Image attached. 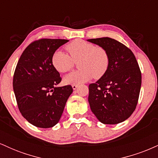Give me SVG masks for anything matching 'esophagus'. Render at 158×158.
I'll list each match as a JSON object with an SVG mask.
<instances>
[{
  "label": "esophagus",
  "instance_id": "obj_1",
  "mask_svg": "<svg viewBox=\"0 0 158 158\" xmlns=\"http://www.w3.org/2000/svg\"><path fill=\"white\" fill-rule=\"evenodd\" d=\"M72 88H73V90L77 89V88H78V85H72Z\"/></svg>",
  "mask_w": 158,
  "mask_h": 158
}]
</instances>
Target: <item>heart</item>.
I'll return each instance as SVG.
<instances>
[{
    "instance_id": "heart-1",
    "label": "heart",
    "mask_w": 158,
    "mask_h": 158,
    "mask_svg": "<svg viewBox=\"0 0 158 158\" xmlns=\"http://www.w3.org/2000/svg\"><path fill=\"white\" fill-rule=\"evenodd\" d=\"M66 49L70 56L61 50L54 52L52 57L54 68L60 73H65L71 70L74 63L79 61V68L81 70L65 76V84L79 85L90 80L93 77L99 79L106 73L109 57L104 48L78 39L67 45Z\"/></svg>"
}]
</instances>
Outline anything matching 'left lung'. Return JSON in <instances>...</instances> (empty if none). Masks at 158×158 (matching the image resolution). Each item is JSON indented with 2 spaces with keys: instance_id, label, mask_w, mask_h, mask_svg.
<instances>
[{
  "instance_id": "obj_1",
  "label": "left lung",
  "mask_w": 158,
  "mask_h": 158,
  "mask_svg": "<svg viewBox=\"0 0 158 158\" xmlns=\"http://www.w3.org/2000/svg\"><path fill=\"white\" fill-rule=\"evenodd\" d=\"M87 41L104 48L109 57L106 73L89 85L90 108L103 124H118L137 106L141 87L138 63L131 50L117 40L104 37Z\"/></svg>"
}]
</instances>
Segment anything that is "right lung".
Here are the masks:
<instances>
[{"label":"right lung","instance_id":"1","mask_svg":"<svg viewBox=\"0 0 158 158\" xmlns=\"http://www.w3.org/2000/svg\"><path fill=\"white\" fill-rule=\"evenodd\" d=\"M66 39H44L25 49L16 66L13 90L21 114L29 123L48 128L59 122L73 88L57 87L61 80L52 57Z\"/></svg>","mask_w":158,"mask_h":158}]
</instances>
